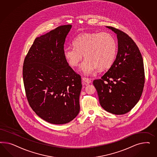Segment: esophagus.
<instances>
[{"instance_id":"1","label":"esophagus","mask_w":157,"mask_h":157,"mask_svg":"<svg viewBox=\"0 0 157 157\" xmlns=\"http://www.w3.org/2000/svg\"><path fill=\"white\" fill-rule=\"evenodd\" d=\"M82 80H83V81L85 83H87V84H89V83H90L91 82V80L90 79H89V78H87L83 77V78H82Z\"/></svg>"}]
</instances>
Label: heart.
Returning a JSON list of instances; mask_svg holds the SVG:
<instances>
[{
	"mask_svg": "<svg viewBox=\"0 0 157 157\" xmlns=\"http://www.w3.org/2000/svg\"><path fill=\"white\" fill-rule=\"evenodd\" d=\"M74 47L66 48L64 56L72 67L78 66L83 58L85 60L81 67V71L90 75L98 69L109 68L113 63L117 52V43L113 36L107 32L83 33L73 41Z\"/></svg>",
	"mask_w": 157,
	"mask_h": 157,
	"instance_id": "b5f03b06",
	"label": "heart"
}]
</instances>
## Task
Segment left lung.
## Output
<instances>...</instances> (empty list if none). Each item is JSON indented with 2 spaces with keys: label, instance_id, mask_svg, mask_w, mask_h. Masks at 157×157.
I'll use <instances>...</instances> for the list:
<instances>
[{
  "label": "left lung",
  "instance_id": "obj_1",
  "mask_svg": "<svg viewBox=\"0 0 157 157\" xmlns=\"http://www.w3.org/2000/svg\"><path fill=\"white\" fill-rule=\"evenodd\" d=\"M117 34L116 59L100 79L93 81L102 108L112 114H123L140 100L144 84L143 58L136 44L119 29L106 26Z\"/></svg>",
  "mask_w": 157,
  "mask_h": 157
}]
</instances>
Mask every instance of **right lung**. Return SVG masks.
<instances>
[{
    "label": "right lung",
    "mask_w": 157,
    "mask_h": 157,
    "mask_svg": "<svg viewBox=\"0 0 157 157\" xmlns=\"http://www.w3.org/2000/svg\"><path fill=\"white\" fill-rule=\"evenodd\" d=\"M71 25L35 39L25 59L23 79L32 109L49 123L64 124L79 114L81 77L69 66L64 45Z\"/></svg>",
    "instance_id": "1"
}]
</instances>
